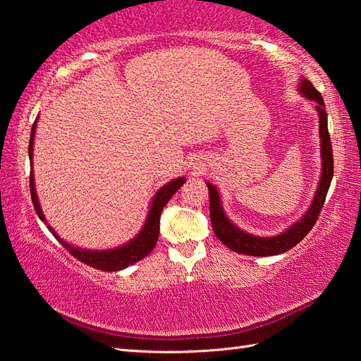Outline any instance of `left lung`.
I'll return each mask as SVG.
<instances>
[{
    "mask_svg": "<svg viewBox=\"0 0 361 361\" xmlns=\"http://www.w3.org/2000/svg\"><path fill=\"white\" fill-rule=\"evenodd\" d=\"M299 93L304 97L310 99L315 102V109L318 111L319 118V137H321V176L319 185L313 197L312 204L309 209L305 211L304 216L295 221L293 225L287 228L286 231L273 237H257L245 233L243 229L237 228L231 220L226 217L221 206V200L219 195V190L211 183H206L209 189V216L212 229L220 242L226 245L229 250L240 255L247 256H276L281 252H286L290 248L296 247L305 235L309 234L313 225L317 224L319 217V212L323 209V204L326 202V195L329 186H331L332 176H334V153H332V142L331 135L327 130V113L324 110V101L321 97L319 91L312 85V82L307 79H301L299 82Z\"/></svg>",
    "mask_w": 361,
    "mask_h": 361,
    "instance_id": "obj_1",
    "label": "left lung"
}]
</instances>
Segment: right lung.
Masks as SVG:
<instances>
[{"mask_svg":"<svg viewBox=\"0 0 361 361\" xmlns=\"http://www.w3.org/2000/svg\"><path fill=\"white\" fill-rule=\"evenodd\" d=\"M37 119L32 124V130H30V140H29L30 167H32V150H34V136H35ZM185 181H186L185 176H180V178L167 183V185H164L155 195H153L152 203H150V209L147 214V220H145L142 229L137 233L136 237H133V239L128 240L127 243L121 245V247H118V248L102 250V251L78 248V247H74V245L66 243L62 237L54 231L51 225L46 224V217L40 208V203H38V197L35 192L32 169H30L29 185H30V198H32V204H34L37 216L40 217V220L44 221L46 225H48V229L52 233V235L56 237L60 243H62V247H65L66 251H70L75 259L80 260V262L87 264L93 268H97V270H101V271H119V270H124V268H127L128 265L136 264L137 260L144 259L147 255H150V251L153 250V247H155L158 242L161 212H163V208L166 206V203L171 200L176 190L185 185Z\"/></svg>","mask_w":361,"mask_h":361,"instance_id":"add662e5","label":"right lung"}]
</instances>
